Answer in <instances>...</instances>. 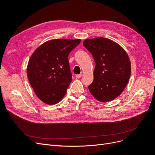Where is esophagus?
Here are the masks:
<instances>
[{"label":"esophagus","instance_id":"esophagus-1","mask_svg":"<svg viewBox=\"0 0 155 155\" xmlns=\"http://www.w3.org/2000/svg\"><path fill=\"white\" fill-rule=\"evenodd\" d=\"M82 76V74H78L76 75V78H80Z\"/></svg>","mask_w":155,"mask_h":155}]
</instances>
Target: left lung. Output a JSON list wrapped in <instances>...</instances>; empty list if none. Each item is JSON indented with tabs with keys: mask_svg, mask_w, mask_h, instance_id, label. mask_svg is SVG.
<instances>
[{
	"mask_svg": "<svg viewBox=\"0 0 155 155\" xmlns=\"http://www.w3.org/2000/svg\"><path fill=\"white\" fill-rule=\"evenodd\" d=\"M83 46L94 59V80L89 91L102 102L114 100L123 92L130 76V62L124 49L104 37L88 39Z\"/></svg>",
	"mask_w": 155,
	"mask_h": 155,
	"instance_id": "8db88e82",
	"label": "left lung"
}]
</instances>
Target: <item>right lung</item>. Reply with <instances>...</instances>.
Segmentation results:
<instances>
[{
	"label": "right lung",
	"mask_w": 155,
	"mask_h": 155,
	"mask_svg": "<svg viewBox=\"0 0 155 155\" xmlns=\"http://www.w3.org/2000/svg\"><path fill=\"white\" fill-rule=\"evenodd\" d=\"M80 39L48 41L37 48L28 64L27 76L39 99L53 105L62 100L72 81L68 55Z\"/></svg>",
	"instance_id": "obj_1"
}]
</instances>
